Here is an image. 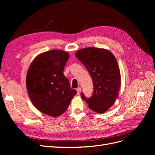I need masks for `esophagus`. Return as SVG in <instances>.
<instances>
[{
    "mask_svg": "<svg viewBox=\"0 0 155 155\" xmlns=\"http://www.w3.org/2000/svg\"><path fill=\"white\" fill-rule=\"evenodd\" d=\"M76 91H77V94H78V95H79V94H80L81 91V88H80V87H78V88L76 89Z\"/></svg>",
    "mask_w": 155,
    "mask_h": 155,
    "instance_id": "obj_1",
    "label": "esophagus"
}]
</instances>
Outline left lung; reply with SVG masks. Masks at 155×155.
Wrapping results in <instances>:
<instances>
[{
  "mask_svg": "<svg viewBox=\"0 0 155 155\" xmlns=\"http://www.w3.org/2000/svg\"><path fill=\"white\" fill-rule=\"evenodd\" d=\"M76 57L86 67L93 81L94 91L90 98L81 97L91 109L104 113L118 97L121 76L118 62L109 50L95 47L79 50Z\"/></svg>",
  "mask_w": 155,
  "mask_h": 155,
  "instance_id": "left-lung-1",
  "label": "left lung"
}]
</instances>
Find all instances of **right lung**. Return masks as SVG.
Returning a JSON list of instances; mask_svg holds the SVG:
<instances>
[{
    "label": "right lung",
    "instance_id": "right-lung-1",
    "mask_svg": "<svg viewBox=\"0 0 155 155\" xmlns=\"http://www.w3.org/2000/svg\"><path fill=\"white\" fill-rule=\"evenodd\" d=\"M69 58L67 51L52 50L41 53L28 70L26 85L32 104L42 113L57 117L66 111L77 91L63 74Z\"/></svg>",
    "mask_w": 155,
    "mask_h": 155
}]
</instances>
